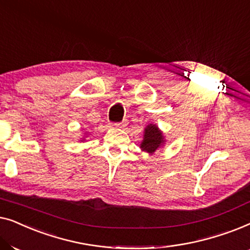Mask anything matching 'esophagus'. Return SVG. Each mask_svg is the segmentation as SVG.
<instances>
[{
	"instance_id": "1",
	"label": "esophagus",
	"mask_w": 250,
	"mask_h": 250,
	"mask_svg": "<svg viewBox=\"0 0 250 250\" xmlns=\"http://www.w3.org/2000/svg\"><path fill=\"white\" fill-rule=\"evenodd\" d=\"M114 125L116 126V127L123 128V127H125L126 125H127V122H126V121H123V122H119V123H115Z\"/></svg>"
}]
</instances>
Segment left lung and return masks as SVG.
Segmentation results:
<instances>
[{"instance_id":"obj_1","label":"left lung","mask_w":250,"mask_h":250,"mask_svg":"<svg viewBox=\"0 0 250 250\" xmlns=\"http://www.w3.org/2000/svg\"><path fill=\"white\" fill-rule=\"evenodd\" d=\"M164 143V136L160 129L156 125L150 124L145 129V136L141 143L142 150L146 152H155Z\"/></svg>"}]
</instances>
